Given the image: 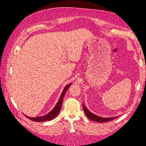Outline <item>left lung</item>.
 Wrapping results in <instances>:
<instances>
[{"mask_svg": "<svg viewBox=\"0 0 146 146\" xmlns=\"http://www.w3.org/2000/svg\"><path fill=\"white\" fill-rule=\"evenodd\" d=\"M83 108L84 112H85L86 116L88 117V118H89L90 120L93 121L98 122H106L112 121V120H113V119L117 117V116L113 117H107V118L101 117H99L98 116H96V114H92V113H91L89 111V110H88L85 107V106L84 104H83Z\"/></svg>", "mask_w": 146, "mask_h": 146, "instance_id": "obj_1", "label": "left lung"}]
</instances>
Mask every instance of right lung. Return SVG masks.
<instances>
[{
	"instance_id": "obj_1",
	"label": "right lung",
	"mask_w": 146,
	"mask_h": 146,
	"mask_svg": "<svg viewBox=\"0 0 146 146\" xmlns=\"http://www.w3.org/2000/svg\"><path fill=\"white\" fill-rule=\"evenodd\" d=\"M72 83L68 84V85H66L65 86V88H64V90L61 93L60 99L58 100V102L56 104L55 107H54V108L51 111H50L48 114H47L46 115L43 116H38V117H28L26 115H25L26 117H27L28 119H29L30 120L34 121V122H42V121H50L52 120V119H54L55 117H56V116L58 115V113H60V109L61 108V105H62L63 104V98L64 96L66 94V92L67 91V90L69 88V87L71 85Z\"/></svg>"
}]
</instances>
